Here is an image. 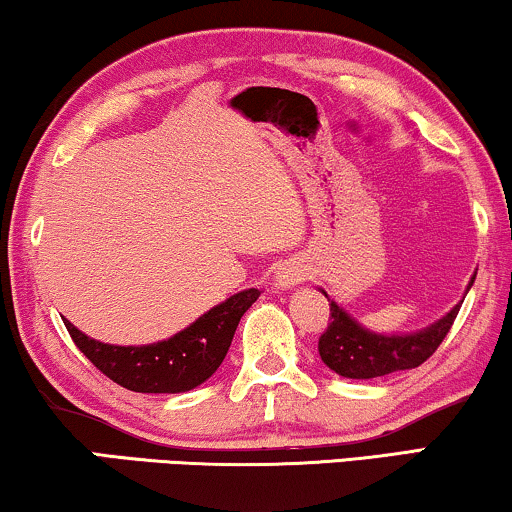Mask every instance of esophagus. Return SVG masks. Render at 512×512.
<instances>
[{"label": "esophagus", "instance_id": "obj_1", "mask_svg": "<svg viewBox=\"0 0 512 512\" xmlns=\"http://www.w3.org/2000/svg\"><path fill=\"white\" fill-rule=\"evenodd\" d=\"M305 277H307V270L303 263L286 261V263H279V268L275 272V284L279 286V289H291V286L303 282Z\"/></svg>", "mask_w": 512, "mask_h": 512}]
</instances>
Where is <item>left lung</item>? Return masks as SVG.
I'll use <instances>...</instances> for the list:
<instances>
[{
  "label": "left lung",
  "instance_id": "1",
  "mask_svg": "<svg viewBox=\"0 0 512 512\" xmlns=\"http://www.w3.org/2000/svg\"><path fill=\"white\" fill-rule=\"evenodd\" d=\"M328 303H331V317H328L331 324L319 338V356L328 368L342 377H352V380H370V377H382L398 373V370L422 366L440 347L445 335L450 333L461 307H452L447 317L440 319L438 324L424 328V331L412 335H391L389 338V335L366 331L333 300H328Z\"/></svg>",
  "mask_w": 512,
  "mask_h": 512
}]
</instances>
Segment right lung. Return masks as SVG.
Segmentation results:
<instances>
[{
  "label": "right lung",
  "mask_w": 512,
  "mask_h": 512,
  "mask_svg": "<svg viewBox=\"0 0 512 512\" xmlns=\"http://www.w3.org/2000/svg\"><path fill=\"white\" fill-rule=\"evenodd\" d=\"M258 296V289L235 293L174 338L144 347L104 345L83 335L67 319L65 326L81 354L109 380L139 394H179L216 373L226 359L242 314Z\"/></svg>",
  "instance_id": "obj_1"
}]
</instances>
